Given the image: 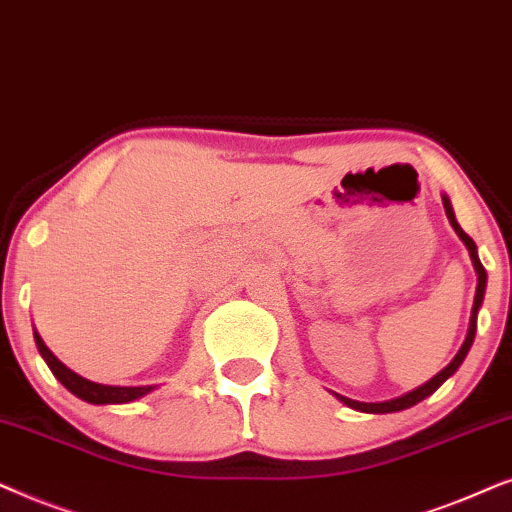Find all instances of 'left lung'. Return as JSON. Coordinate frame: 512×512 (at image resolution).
<instances>
[{"mask_svg":"<svg viewBox=\"0 0 512 512\" xmlns=\"http://www.w3.org/2000/svg\"><path fill=\"white\" fill-rule=\"evenodd\" d=\"M442 201H445V210H447V217H449V222H452V227H454L456 234L461 236V241L466 243V248H468V252H470V257H473L475 271H478V292H475L473 316H470V327H468V337H466V342H463L461 351L456 353L454 360H452V363H449V365L445 367V370L435 374V377H433L431 381H426L424 386L414 388L412 393H405V395H400V398H395V400H386V403H358V400H351V398H344V395H337V398L342 400L344 405L353 407V410H360V412H370V414H388V412H400V410H407V407H412V405L421 403V400L428 398V395L438 391V388H440L442 384H445V381H447L449 377H452V374H454L456 370H459V365L463 363V358H466V353L470 351V344H473V339H475V327H478V311H480L482 297H485L487 271H485V267H482V262H480V257H478V248H475L473 238H470V236L466 234V231H463V229L459 227V222H456V217H454V210H452V206H449V199H447V196H445V199H442Z\"/></svg>","mask_w":512,"mask_h":512,"instance_id":"8db88e82","label":"left lung"}]
</instances>
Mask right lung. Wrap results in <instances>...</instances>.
<instances>
[{
    "mask_svg": "<svg viewBox=\"0 0 512 512\" xmlns=\"http://www.w3.org/2000/svg\"><path fill=\"white\" fill-rule=\"evenodd\" d=\"M34 342H37L39 353H42L46 365L51 367V372L56 374L60 384H63L70 393L77 395V398L86 400V403H93V405L131 403V400L142 398V395L149 393L154 388V386H105V384H95V381H88L84 377H79L77 372L67 370V367L60 363V360L53 356L49 349H46V344L42 342V337H39L37 332H34Z\"/></svg>",
    "mask_w": 512,
    "mask_h": 512,
    "instance_id": "right-lung-1",
    "label": "right lung"
}]
</instances>
